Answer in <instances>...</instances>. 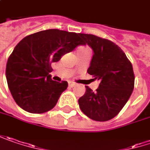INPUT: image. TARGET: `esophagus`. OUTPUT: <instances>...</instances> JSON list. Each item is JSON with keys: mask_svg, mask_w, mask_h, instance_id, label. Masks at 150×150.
I'll use <instances>...</instances> for the list:
<instances>
[{"mask_svg": "<svg viewBox=\"0 0 150 150\" xmlns=\"http://www.w3.org/2000/svg\"><path fill=\"white\" fill-rule=\"evenodd\" d=\"M68 85H69V87L72 88V87L76 86V83H72V82H70V83H68Z\"/></svg>", "mask_w": 150, "mask_h": 150, "instance_id": "obj_1", "label": "esophagus"}]
</instances>
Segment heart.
Instances as JSON below:
<instances>
[{"label": "heart", "mask_w": 150, "mask_h": 150, "mask_svg": "<svg viewBox=\"0 0 150 150\" xmlns=\"http://www.w3.org/2000/svg\"><path fill=\"white\" fill-rule=\"evenodd\" d=\"M82 49H85V48H82Z\"/></svg>", "instance_id": "obj_1"}]
</instances>
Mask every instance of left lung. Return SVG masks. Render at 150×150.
<instances>
[{"mask_svg":"<svg viewBox=\"0 0 150 150\" xmlns=\"http://www.w3.org/2000/svg\"><path fill=\"white\" fill-rule=\"evenodd\" d=\"M84 45L93 50L88 73L100 81L93 91L79 100L81 110L90 119L105 122L120 112L130 98L134 88V73L131 62L117 45L93 34H79Z\"/></svg>","mask_w":150,"mask_h":150,"instance_id":"8db88e82","label":"left lung"}]
</instances>
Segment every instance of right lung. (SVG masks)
I'll return each instance as SVG.
<instances>
[{"label":"right lung","mask_w":150,"mask_h":150,"mask_svg":"<svg viewBox=\"0 0 150 150\" xmlns=\"http://www.w3.org/2000/svg\"><path fill=\"white\" fill-rule=\"evenodd\" d=\"M84 45L79 34L47 29L23 38L9 56L6 77L19 107L30 113L49 111L67 88V82L53 81L51 63Z\"/></svg>","instance_id":"obj_1"}]
</instances>
